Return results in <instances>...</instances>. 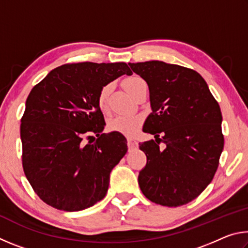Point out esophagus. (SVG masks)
Instances as JSON below:
<instances>
[{"instance_id": "esophagus-1", "label": "esophagus", "mask_w": 248, "mask_h": 248, "mask_svg": "<svg viewBox=\"0 0 248 248\" xmlns=\"http://www.w3.org/2000/svg\"><path fill=\"white\" fill-rule=\"evenodd\" d=\"M136 146H137V141L136 140L128 139V148H129V150L136 148Z\"/></svg>"}]
</instances>
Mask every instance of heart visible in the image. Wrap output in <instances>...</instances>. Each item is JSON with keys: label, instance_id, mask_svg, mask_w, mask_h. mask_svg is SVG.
Segmentation results:
<instances>
[{"label": "heart", "instance_id": "heart-1", "mask_svg": "<svg viewBox=\"0 0 248 248\" xmlns=\"http://www.w3.org/2000/svg\"><path fill=\"white\" fill-rule=\"evenodd\" d=\"M143 82L144 81L141 78L133 75V77H129L124 79V86L125 91H127L130 95L133 96V94L136 93V91L138 90V87L140 86V84ZM110 91H111V84H106V85H104L98 92L97 104H98V107L102 109V110H105L107 107V100H108L109 94H110ZM141 124H142L141 116H138V115L117 116L115 118L109 120L108 129L112 132H118V133L124 134V136L131 137L138 132Z\"/></svg>", "mask_w": 248, "mask_h": 248}]
</instances>
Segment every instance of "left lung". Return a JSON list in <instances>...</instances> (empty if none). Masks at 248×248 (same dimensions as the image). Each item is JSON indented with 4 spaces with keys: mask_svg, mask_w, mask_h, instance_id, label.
Segmentation results:
<instances>
[{
    "mask_svg": "<svg viewBox=\"0 0 248 248\" xmlns=\"http://www.w3.org/2000/svg\"><path fill=\"white\" fill-rule=\"evenodd\" d=\"M129 65L149 85L152 112L143 131L155 138L139 143L146 155L140 189L154 203L186 204L207 188L219 166L224 146L219 104L195 70L162 61Z\"/></svg>",
    "mask_w": 248,
    "mask_h": 248,
    "instance_id": "obj_1",
    "label": "left lung"
}]
</instances>
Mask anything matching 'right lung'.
<instances>
[{"instance_id": "obj_1", "label": "right lung", "mask_w": 248, "mask_h": 248, "mask_svg": "<svg viewBox=\"0 0 248 248\" xmlns=\"http://www.w3.org/2000/svg\"><path fill=\"white\" fill-rule=\"evenodd\" d=\"M123 74H132L124 62L66 63L32 87L20 119L22 164L44 202L79 211L106 196L128 146L123 134L103 133L97 94Z\"/></svg>"}]
</instances>
